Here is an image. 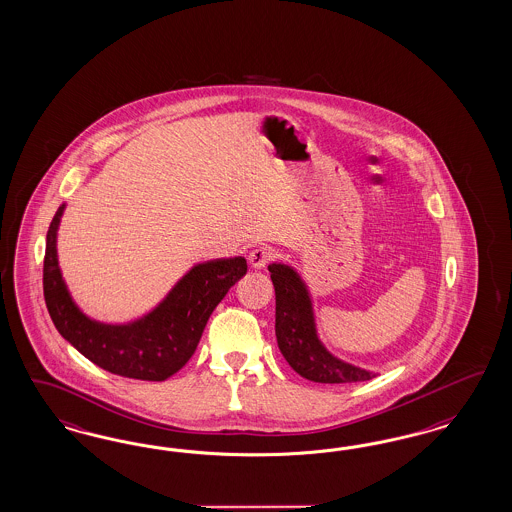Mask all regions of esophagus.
Masks as SVG:
<instances>
[{
	"label": "esophagus",
	"instance_id": "34e87169",
	"mask_svg": "<svg viewBox=\"0 0 512 512\" xmlns=\"http://www.w3.org/2000/svg\"><path fill=\"white\" fill-rule=\"evenodd\" d=\"M272 259H274V249H270V247H257L249 253V265L257 270L265 268Z\"/></svg>",
	"mask_w": 512,
	"mask_h": 512
}]
</instances>
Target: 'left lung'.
I'll return each instance as SVG.
<instances>
[{"label":"left lung","instance_id":"obj_1","mask_svg":"<svg viewBox=\"0 0 512 512\" xmlns=\"http://www.w3.org/2000/svg\"><path fill=\"white\" fill-rule=\"evenodd\" d=\"M276 291V338L291 369L319 384H352L376 374L336 359L319 342L312 300L299 274L287 265L268 266Z\"/></svg>","mask_w":512,"mask_h":512}]
</instances>
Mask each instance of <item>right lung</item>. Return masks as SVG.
<instances>
[{"mask_svg": "<svg viewBox=\"0 0 512 512\" xmlns=\"http://www.w3.org/2000/svg\"><path fill=\"white\" fill-rule=\"evenodd\" d=\"M58 208L47 230L43 295L54 327L94 365L134 380L162 382L193 355L215 306L247 272L244 257L196 265L159 306L128 325H104L87 318L71 300L56 259Z\"/></svg>", "mask_w": 512, "mask_h": 512, "instance_id": "1", "label": "right lung"}]
</instances>
